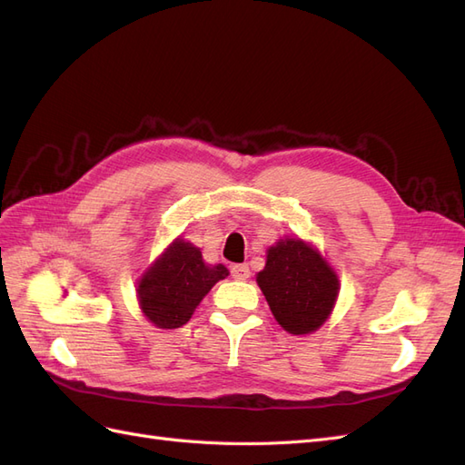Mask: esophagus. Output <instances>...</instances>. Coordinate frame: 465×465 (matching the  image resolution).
Returning a JSON list of instances; mask_svg holds the SVG:
<instances>
[{
  "instance_id": "1",
  "label": "esophagus",
  "mask_w": 465,
  "mask_h": 465,
  "mask_svg": "<svg viewBox=\"0 0 465 465\" xmlns=\"http://www.w3.org/2000/svg\"><path fill=\"white\" fill-rule=\"evenodd\" d=\"M231 273L238 281H246L250 277V267L246 263H236V265H231Z\"/></svg>"
}]
</instances>
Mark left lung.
<instances>
[{"label": "left lung", "instance_id": "obj_1", "mask_svg": "<svg viewBox=\"0 0 465 465\" xmlns=\"http://www.w3.org/2000/svg\"><path fill=\"white\" fill-rule=\"evenodd\" d=\"M256 283L279 326L306 335L323 326L340 294V277L320 250L299 236H283L267 248Z\"/></svg>", "mask_w": 465, "mask_h": 465}]
</instances>
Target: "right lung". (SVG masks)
Wrapping results in <instances>:
<instances>
[{
	"mask_svg": "<svg viewBox=\"0 0 465 465\" xmlns=\"http://www.w3.org/2000/svg\"><path fill=\"white\" fill-rule=\"evenodd\" d=\"M229 275L223 263L209 265L202 250L178 236L137 279V302L161 330L184 326L217 281Z\"/></svg>",
	"mask_w": 465,
	"mask_h": 465,
	"instance_id": "add662e5",
	"label": "right lung"
}]
</instances>
